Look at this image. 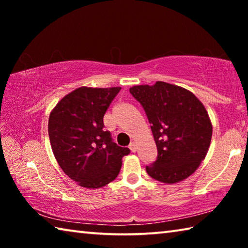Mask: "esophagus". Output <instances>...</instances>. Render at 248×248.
Instances as JSON below:
<instances>
[{"mask_svg": "<svg viewBox=\"0 0 248 248\" xmlns=\"http://www.w3.org/2000/svg\"><path fill=\"white\" fill-rule=\"evenodd\" d=\"M129 149L132 151V152H136L137 151V144H136V142H131V143L129 144Z\"/></svg>", "mask_w": 248, "mask_h": 248, "instance_id": "esophagus-1", "label": "esophagus"}]
</instances>
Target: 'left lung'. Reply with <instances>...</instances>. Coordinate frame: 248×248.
I'll use <instances>...</instances> for the list:
<instances>
[{"label":"left lung","mask_w":248,"mask_h":248,"mask_svg":"<svg viewBox=\"0 0 248 248\" xmlns=\"http://www.w3.org/2000/svg\"><path fill=\"white\" fill-rule=\"evenodd\" d=\"M130 93L151 124L157 157L145 167L158 182L175 184L198 169L208 153L212 124L202 103L180 86L165 82L138 85Z\"/></svg>","instance_id":"8db88e82"}]
</instances>
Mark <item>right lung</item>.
I'll return each mask as SVG.
<instances>
[{
    "instance_id": "add662e5",
    "label": "right lung",
    "mask_w": 248,
    "mask_h": 248,
    "mask_svg": "<svg viewBox=\"0 0 248 248\" xmlns=\"http://www.w3.org/2000/svg\"><path fill=\"white\" fill-rule=\"evenodd\" d=\"M121 87H79L64 96L49 117L52 152L62 170L86 188H100L112 182L121 159L130 153L105 131L104 115Z\"/></svg>"
}]
</instances>
